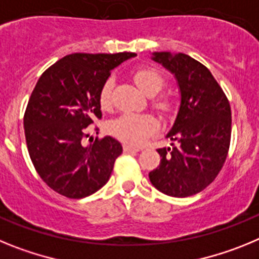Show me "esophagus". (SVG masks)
I'll list each match as a JSON object with an SVG mask.
<instances>
[{
	"label": "esophagus",
	"instance_id": "esophagus-1",
	"mask_svg": "<svg viewBox=\"0 0 259 259\" xmlns=\"http://www.w3.org/2000/svg\"><path fill=\"white\" fill-rule=\"evenodd\" d=\"M123 150H124V153H137L140 152V148H136V146L132 145H124L123 146Z\"/></svg>",
	"mask_w": 259,
	"mask_h": 259
}]
</instances>
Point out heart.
<instances>
[{"label":"heart","instance_id":"1","mask_svg":"<svg viewBox=\"0 0 259 259\" xmlns=\"http://www.w3.org/2000/svg\"><path fill=\"white\" fill-rule=\"evenodd\" d=\"M134 80L136 85L145 95L152 96L150 104L163 116H170L175 111V100L168 93H158L164 85V76L161 71L154 67H139L134 71ZM113 76H109L100 88L98 100L104 110H110L113 106L114 92ZM158 120L152 114H122L110 123V132L130 145H141L150 136L157 132Z\"/></svg>","mask_w":259,"mask_h":259}]
</instances>
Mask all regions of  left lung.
Listing matches in <instances>:
<instances>
[{"instance_id": "8db88e82", "label": "left lung", "mask_w": 259, "mask_h": 259, "mask_svg": "<svg viewBox=\"0 0 259 259\" xmlns=\"http://www.w3.org/2000/svg\"><path fill=\"white\" fill-rule=\"evenodd\" d=\"M175 74L182 104L167 137L171 148L158 149L159 166L149 172L155 188L171 197H188L206 188L221 172L231 143V106L206 66L178 53H155Z\"/></svg>"}]
</instances>
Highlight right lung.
<instances>
[{
  "label": "right lung",
  "mask_w": 259,
  "mask_h": 259,
  "mask_svg": "<svg viewBox=\"0 0 259 259\" xmlns=\"http://www.w3.org/2000/svg\"><path fill=\"white\" fill-rule=\"evenodd\" d=\"M135 56L75 53L38 79L23 118L24 135L36 171L57 193L83 198L110 179L122 145L110 136L91 137L85 143L88 125L102 118L98 100L102 83L115 66Z\"/></svg>",
  "instance_id": "add662e5"
}]
</instances>
